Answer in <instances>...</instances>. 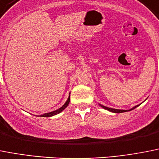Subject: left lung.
<instances>
[{"mask_svg": "<svg viewBox=\"0 0 159 159\" xmlns=\"http://www.w3.org/2000/svg\"><path fill=\"white\" fill-rule=\"evenodd\" d=\"M100 105V106H102L103 109H105V110H109V111H110V112H113V113H118V114H119V113H123V112H127V111H129V110H133L134 109H135L136 107H138V106H139V105H138V106H135L134 107H133V108H131L130 110H118V109H113V108H110V107H106V106H102V105Z\"/></svg>", "mask_w": 159, "mask_h": 159, "instance_id": "left-lung-1", "label": "left lung"}]
</instances>
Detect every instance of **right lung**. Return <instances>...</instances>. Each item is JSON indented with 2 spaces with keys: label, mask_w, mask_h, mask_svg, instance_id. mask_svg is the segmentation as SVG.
<instances>
[{
  "label": "right lung",
  "mask_w": 159,
  "mask_h": 159,
  "mask_svg": "<svg viewBox=\"0 0 159 159\" xmlns=\"http://www.w3.org/2000/svg\"><path fill=\"white\" fill-rule=\"evenodd\" d=\"M70 96H69L68 99H67V101L66 102V103H65L64 105H63L61 108H59L58 110H54V111H52V112H49V113H46V114H42V115H40V117H52V116L53 115H56V114H60L61 111H63V110H65V109L68 106L69 103H70Z\"/></svg>",
  "instance_id": "right-lung-1"
}]
</instances>
